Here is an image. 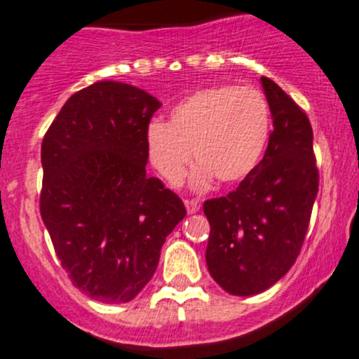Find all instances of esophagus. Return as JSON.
Masks as SVG:
<instances>
[{"label":"esophagus","instance_id":"1","mask_svg":"<svg viewBox=\"0 0 359 359\" xmlns=\"http://www.w3.org/2000/svg\"><path fill=\"white\" fill-rule=\"evenodd\" d=\"M184 205H186L187 213H196L198 210H200V201L198 200H186Z\"/></svg>","mask_w":359,"mask_h":359}]
</instances>
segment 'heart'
I'll use <instances>...</instances> for the list:
<instances>
[{
  "label": "heart",
  "mask_w": 359,
  "mask_h": 359,
  "mask_svg": "<svg viewBox=\"0 0 359 359\" xmlns=\"http://www.w3.org/2000/svg\"><path fill=\"white\" fill-rule=\"evenodd\" d=\"M271 135V106L253 86L220 85L200 90L177 104L170 123L153 119L146 128L151 163L170 184L182 180L198 159L191 186L203 189L212 177L220 184L247 179L264 156Z\"/></svg>",
  "instance_id": "b5f03b06"
}]
</instances>
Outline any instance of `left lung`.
<instances>
[{
  "instance_id": "8db88e82",
  "label": "left lung",
  "mask_w": 359,
  "mask_h": 359,
  "mask_svg": "<svg viewBox=\"0 0 359 359\" xmlns=\"http://www.w3.org/2000/svg\"><path fill=\"white\" fill-rule=\"evenodd\" d=\"M273 132L266 154L227 196L203 203L210 222L206 266L231 295L273 287L299 257L320 186L307 114L262 76Z\"/></svg>"
}]
</instances>
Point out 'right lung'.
Listing matches in <instances>:
<instances>
[{
  "label": "right lung",
  "mask_w": 359,
  "mask_h": 359,
  "mask_svg": "<svg viewBox=\"0 0 359 359\" xmlns=\"http://www.w3.org/2000/svg\"><path fill=\"white\" fill-rule=\"evenodd\" d=\"M161 102L137 86L97 81L62 106L41 144L39 212L72 285L125 304L149 283L186 206L146 175V128Z\"/></svg>",
  "instance_id": "right-lung-1"
}]
</instances>
